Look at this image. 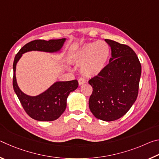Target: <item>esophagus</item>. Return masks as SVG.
<instances>
[{
  "label": "esophagus",
  "instance_id": "1",
  "mask_svg": "<svg viewBox=\"0 0 159 159\" xmlns=\"http://www.w3.org/2000/svg\"><path fill=\"white\" fill-rule=\"evenodd\" d=\"M86 82H87V81H86V80L85 79H83V78H80V79H79V85H83V84H85Z\"/></svg>",
  "mask_w": 159,
  "mask_h": 159
}]
</instances>
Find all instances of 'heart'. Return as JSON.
I'll return each mask as SVG.
<instances>
[{
	"instance_id": "obj_1",
	"label": "heart",
	"mask_w": 159,
	"mask_h": 159,
	"mask_svg": "<svg viewBox=\"0 0 159 159\" xmlns=\"http://www.w3.org/2000/svg\"><path fill=\"white\" fill-rule=\"evenodd\" d=\"M110 47L106 42L94 41L83 44L72 53L71 60L86 77L93 78L102 74L108 64Z\"/></svg>"
}]
</instances>
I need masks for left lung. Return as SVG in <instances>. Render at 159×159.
Returning <instances> with one entry per match:
<instances>
[{
  "mask_svg": "<svg viewBox=\"0 0 159 159\" xmlns=\"http://www.w3.org/2000/svg\"><path fill=\"white\" fill-rule=\"evenodd\" d=\"M111 49V57L103 72L88 83L93 87L89 108L104 121L122 117L138 98L142 68L137 55L128 45L105 39Z\"/></svg>",
  "mask_w": 159,
  "mask_h": 159,
  "instance_id": "8db88e82",
  "label": "left lung"
}]
</instances>
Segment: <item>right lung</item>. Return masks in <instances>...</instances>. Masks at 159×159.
I'll return each mask as SVG.
<instances>
[{"mask_svg": "<svg viewBox=\"0 0 159 159\" xmlns=\"http://www.w3.org/2000/svg\"><path fill=\"white\" fill-rule=\"evenodd\" d=\"M66 39L57 40H36L28 43L16 55L13 62V88L24 109L31 118L39 121H52L65 111L66 100L70 93L79 86L77 80L56 81L48 89L36 96L28 95L19 87L16 79V66L23 54L31 51L57 53L60 52Z\"/></svg>", "mask_w": 159, "mask_h": 159, "instance_id": "add662e5", "label": "right lung"}]
</instances>
